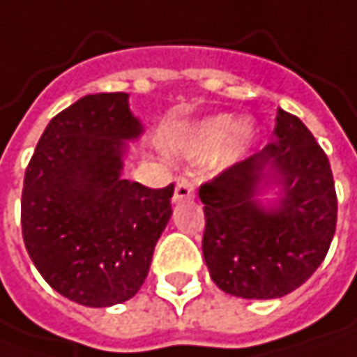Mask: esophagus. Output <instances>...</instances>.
I'll return each instance as SVG.
<instances>
[{"instance_id":"1","label":"esophagus","mask_w":357,"mask_h":357,"mask_svg":"<svg viewBox=\"0 0 357 357\" xmlns=\"http://www.w3.org/2000/svg\"><path fill=\"white\" fill-rule=\"evenodd\" d=\"M192 195H195V187H192L191 181L178 178V181H176V187H174V197H172V201H174V203L189 201V199H192Z\"/></svg>"}]
</instances>
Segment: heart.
<instances>
[{
  "mask_svg": "<svg viewBox=\"0 0 357 357\" xmlns=\"http://www.w3.org/2000/svg\"><path fill=\"white\" fill-rule=\"evenodd\" d=\"M258 132L252 119H238L234 114H217L199 119L187 128L172 146L174 154L187 160H203L211 153L213 170L231 168L252 152Z\"/></svg>",
  "mask_w": 357,
  "mask_h": 357,
  "instance_id": "obj_1",
  "label": "heart"
}]
</instances>
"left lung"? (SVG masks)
I'll list each match as a JSON object with an SVG mask.
<instances>
[{
    "instance_id": "obj_1",
    "label": "left lung",
    "mask_w": 357,
    "mask_h": 357,
    "mask_svg": "<svg viewBox=\"0 0 357 357\" xmlns=\"http://www.w3.org/2000/svg\"><path fill=\"white\" fill-rule=\"evenodd\" d=\"M203 258L223 293L278 298L323 262L337 221L331 166L307 126L278 109L274 140L199 189Z\"/></svg>"
}]
</instances>
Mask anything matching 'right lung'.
<instances>
[{
  "label": "right lung",
  "instance_id": "obj_1",
  "mask_svg": "<svg viewBox=\"0 0 357 357\" xmlns=\"http://www.w3.org/2000/svg\"><path fill=\"white\" fill-rule=\"evenodd\" d=\"M142 134L128 93L85 95L50 119L26 168V250L44 280L79 305L114 307L138 293L172 215V185L123 178Z\"/></svg>",
  "mask_w": 357,
  "mask_h": 357
}]
</instances>
